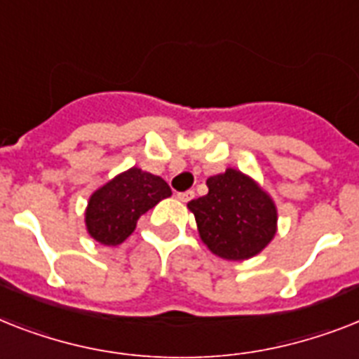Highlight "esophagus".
I'll return each mask as SVG.
<instances>
[{"label":"esophagus","instance_id":"esophagus-1","mask_svg":"<svg viewBox=\"0 0 359 359\" xmlns=\"http://www.w3.org/2000/svg\"><path fill=\"white\" fill-rule=\"evenodd\" d=\"M177 197H179V201H182V203H188V201H191L195 197V191H194V189H188V191H180V194H177Z\"/></svg>","mask_w":359,"mask_h":359}]
</instances>
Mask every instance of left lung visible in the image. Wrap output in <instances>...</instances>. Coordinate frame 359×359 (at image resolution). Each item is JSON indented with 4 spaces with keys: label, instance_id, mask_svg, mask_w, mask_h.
<instances>
[{
    "label": "left lung",
    "instance_id": "1",
    "mask_svg": "<svg viewBox=\"0 0 359 359\" xmlns=\"http://www.w3.org/2000/svg\"><path fill=\"white\" fill-rule=\"evenodd\" d=\"M208 194L188 203L203 243L225 260H247L276 234V206L255 180L238 170L206 180Z\"/></svg>",
    "mask_w": 359,
    "mask_h": 359
}]
</instances>
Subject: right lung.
<instances>
[{
  "label": "right lung",
  "mask_w": 359,
  "mask_h": 359,
  "mask_svg": "<svg viewBox=\"0 0 359 359\" xmlns=\"http://www.w3.org/2000/svg\"><path fill=\"white\" fill-rule=\"evenodd\" d=\"M170 195L164 179L130 168L92 194L84 212L86 230L103 245H119L133 234L140 215Z\"/></svg>",
  "instance_id": "right-lung-1"
}]
</instances>
